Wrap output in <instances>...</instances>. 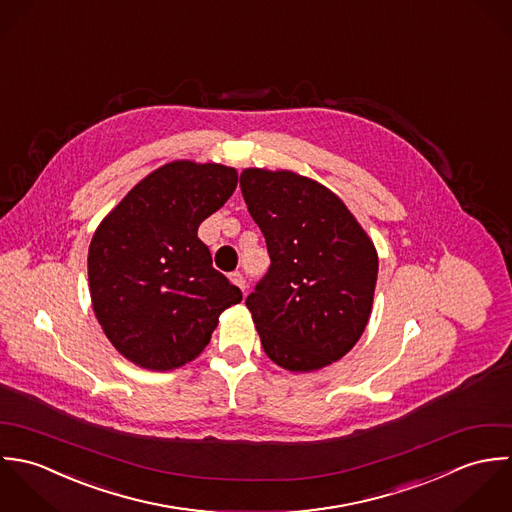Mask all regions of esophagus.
Instances as JSON below:
<instances>
[{"label":"esophagus","mask_w":512,"mask_h":512,"mask_svg":"<svg viewBox=\"0 0 512 512\" xmlns=\"http://www.w3.org/2000/svg\"><path fill=\"white\" fill-rule=\"evenodd\" d=\"M231 277V281L241 289V291H245L247 289V281H245V277H243V273H239V271H235V273H231L229 275Z\"/></svg>","instance_id":"obj_1"}]
</instances>
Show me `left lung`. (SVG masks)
Segmentation results:
<instances>
[{
  "label": "left lung",
  "instance_id": "1",
  "mask_svg": "<svg viewBox=\"0 0 512 512\" xmlns=\"http://www.w3.org/2000/svg\"><path fill=\"white\" fill-rule=\"evenodd\" d=\"M239 184L271 257L245 301L265 354L291 372L340 360L372 314V239L336 194L310 178L247 168Z\"/></svg>",
  "mask_w": 512,
  "mask_h": 512
}]
</instances>
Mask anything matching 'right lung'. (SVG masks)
<instances>
[{"label":"right lung","mask_w":512,"mask_h":512,"mask_svg":"<svg viewBox=\"0 0 512 512\" xmlns=\"http://www.w3.org/2000/svg\"><path fill=\"white\" fill-rule=\"evenodd\" d=\"M237 188L235 168L170 162L138 182L89 247L93 310L132 364L174 370L202 354L241 291L213 269L198 227Z\"/></svg>","instance_id":"obj_1"}]
</instances>
